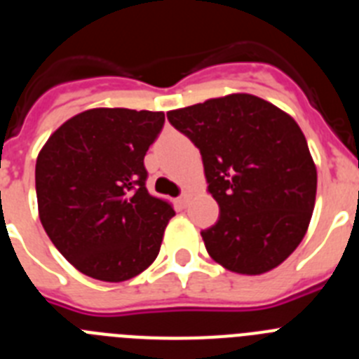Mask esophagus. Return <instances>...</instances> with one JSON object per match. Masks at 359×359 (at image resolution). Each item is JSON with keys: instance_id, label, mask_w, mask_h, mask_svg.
Wrapping results in <instances>:
<instances>
[{"instance_id": "1", "label": "esophagus", "mask_w": 359, "mask_h": 359, "mask_svg": "<svg viewBox=\"0 0 359 359\" xmlns=\"http://www.w3.org/2000/svg\"><path fill=\"white\" fill-rule=\"evenodd\" d=\"M187 203H189V196L187 194H182L177 198V205H180V207H187Z\"/></svg>"}]
</instances>
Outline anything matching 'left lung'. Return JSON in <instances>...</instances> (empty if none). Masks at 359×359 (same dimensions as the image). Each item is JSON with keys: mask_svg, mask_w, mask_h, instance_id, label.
Segmentation results:
<instances>
[{"mask_svg": "<svg viewBox=\"0 0 359 359\" xmlns=\"http://www.w3.org/2000/svg\"><path fill=\"white\" fill-rule=\"evenodd\" d=\"M167 118L201 152L208 190L219 205L201 231L223 268L261 275L297 250L316 198V167L298 123L248 93L210 98Z\"/></svg>", "mask_w": 359, "mask_h": 359, "instance_id": "obj_1", "label": "left lung"}]
</instances>
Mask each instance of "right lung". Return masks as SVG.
I'll return each mask as SVG.
<instances>
[{"label": "right lung", "mask_w": 359, "mask_h": 359, "mask_svg": "<svg viewBox=\"0 0 359 359\" xmlns=\"http://www.w3.org/2000/svg\"><path fill=\"white\" fill-rule=\"evenodd\" d=\"M163 123L161 111L97 107L62 123L41 149L39 219L81 273L129 280L160 253L174 210L149 194L144 158Z\"/></svg>", "instance_id": "right-lung-1"}]
</instances>
